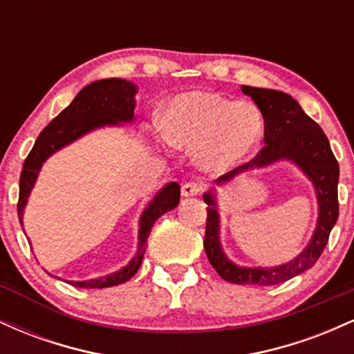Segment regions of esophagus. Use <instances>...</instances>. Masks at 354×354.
<instances>
[{
	"label": "esophagus",
	"instance_id": "1",
	"mask_svg": "<svg viewBox=\"0 0 354 354\" xmlns=\"http://www.w3.org/2000/svg\"><path fill=\"white\" fill-rule=\"evenodd\" d=\"M203 191V185L196 181H186L181 186V194L183 196H198Z\"/></svg>",
	"mask_w": 354,
	"mask_h": 354
}]
</instances>
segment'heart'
<instances>
[{"label":"heart","mask_w":354,"mask_h":354,"mask_svg":"<svg viewBox=\"0 0 354 354\" xmlns=\"http://www.w3.org/2000/svg\"><path fill=\"white\" fill-rule=\"evenodd\" d=\"M168 141L176 148L200 149L205 168L223 171L239 163L259 143L261 115L248 101H233L209 91L178 95L163 118Z\"/></svg>","instance_id":"b5f03b06"}]
</instances>
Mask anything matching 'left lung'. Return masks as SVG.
Returning a JSON list of instances; mask_svg holds the SVG:
<instances>
[{
    "label": "left lung",
    "mask_w": 354,
    "mask_h": 354,
    "mask_svg": "<svg viewBox=\"0 0 354 354\" xmlns=\"http://www.w3.org/2000/svg\"><path fill=\"white\" fill-rule=\"evenodd\" d=\"M243 93L251 96V100L258 104L265 120V146L259 149L250 163L238 166L230 173L218 178L216 183L228 181L234 174L254 166H265L273 161L291 160L306 173L316 188L319 201V218L315 234L306 250L291 263L278 268H239L230 261L219 246L218 213L216 203L213 194L206 193L203 196L208 205V216H206L205 233V251L211 266L226 281L234 284H258V286H270L278 284L303 271L310 270L319 259L321 253L326 248L330 233L338 219V178L339 166L335 154L331 151L330 141L316 121H313L303 111L298 101L290 95L276 89L241 86Z\"/></svg>",
    "instance_id": "1"
}]
</instances>
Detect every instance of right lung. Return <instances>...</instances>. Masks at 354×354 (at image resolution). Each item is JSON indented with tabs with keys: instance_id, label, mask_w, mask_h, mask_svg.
<instances>
[{
	"instance_id": "right-lung-1",
	"label": "right lung",
	"mask_w": 354,
	"mask_h": 354,
	"mask_svg": "<svg viewBox=\"0 0 354 354\" xmlns=\"http://www.w3.org/2000/svg\"><path fill=\"white\" fill-rule=\"evenodd\" d=\"M135 84L129 81L109 78L100 80L95 83L84 86L71 101L68 108H64L46 128L39 133L38 140L26 156L23 163V171L19 176V200H18V218L23 225V208L26 205L30 191L33 188L36 176L43 161L50 154L58 151L64 145L71 143L76 138L83 136L84 133L104 124H116L121 121H131L135 115ZM180 203V185L169 183L154 198L151 205L145 209L141 216L140 226V246L138 254L131 259L128 266L108 276L98 279H89V281H68L73 286L78 288H108L116 286L133 278L140 270L141 261L145 256L146 239L149 236L154 221L165 214L166 211L176 208Z\"/></svg>"
}]
</instances>
